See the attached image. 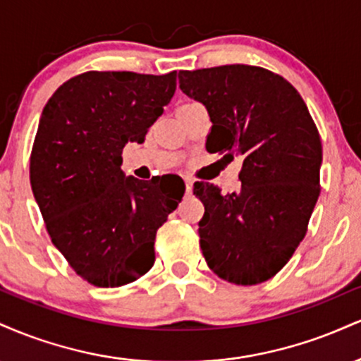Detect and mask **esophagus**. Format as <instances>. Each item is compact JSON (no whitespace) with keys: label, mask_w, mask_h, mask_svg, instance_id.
<instances>
[{"label":"esophagus","mask_w":361,"mask_h":361,"mask_svg":"<svg viewBox=\"0 0 361 361\" xmlns=\"http://www.w3.org/2000/svg\"><path fill=\"white\" fill-rule=\"evenodd\" d=\"M185 186H186V192H192V188H193V180H192V178H188V176H186L185 178Z\"/></svg>","instance_id":"esophagus-1"}]
</instances>
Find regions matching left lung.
<instances>
[{
	"label": "left lung",
	"mask_w": 361,
	"mask_h": 361,
	"mask_svg": "<svg viewBox=\"0 0 361 361\" xmlns=\"http://www.w3.org/2000/svg\"><path fill=\"white\" fill-rule=\"evenodd\" d=\"M178 81L209 111L207 151L243 163L238 192L193 185L205 207L198 234L207 264L235 285L270 280L304 239L321 193L322 146L307 105L285 78L258 66L180 71Z\"/></svg>",
	"instance_id": "1"
}]
</instances>
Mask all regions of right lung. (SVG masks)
Returning <instances> with one entry per match:
<instances>
[{
	"label": "right lung",
	"mask_w": 361,
	"mask_h": 361,
	"mask_svg": "<svg viewBox=\"0 0 361 361\" xmlns=\"http://www.w3.org/2000/svg\"><path fill=\"white\" fill-rule=\"evenodd\" d=\"M176 90V73L88 71L49 98L30 154V185L54 246L94 287L132 283L154 264L156 233L180 204L159 178L123 175ZM161 186V185H159Z\"/></svg>",
	"instance_id": "add662e5"
}]
</instances>
